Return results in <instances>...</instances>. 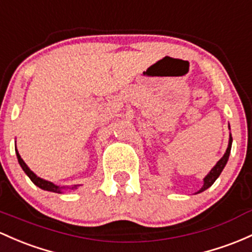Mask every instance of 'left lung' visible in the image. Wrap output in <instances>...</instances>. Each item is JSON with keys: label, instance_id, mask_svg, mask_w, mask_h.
Listing matches in <instances>:
<instances>
[{"label": "left lung", "instance_id": "left-lung-1", "mask_svg": "<svg viewBox=\"0 0 252 252\" xmlns=\"http://www.w3.org/2000/svg\"><path fill=\"white\" fill-rule=\"evenodd\" d=\"M228 129L231 130V128H229V124H228ZM231 147H232V135L231 132H229V139H228V146H227V149H226L225 154H223L222 158L219 160V161L215 164V166L212 168L211 171L208 172V175H207L206 177L203 178V185L202 188H201L198 191H196L195 193H200L204 191V190H207L208 188H211L213 183H214L215 181L218 179V177L220 176V173L222 172V170L225 168L226 164H227L228 161V158H229V153H231Z\"/></svg>", "mask_w": 252, "mask_h": 252}]
</instances>
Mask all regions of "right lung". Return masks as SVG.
I'll return each instance as SVG.
<instances>
[{
	"label": "right lung",
	"mask_w": 252,
	"mask_h": 252,
	"mask_svg": "<svg viewBox=\"0 0 252 252\" xmlns=\"http://www.w3.org/2000/svg\"><path fill=\"white\" fill-rule=\"evenodd\" d=\"M15 153H16V158H18L19 164H20V166L24 170V172L26 173V175L30 177V179H31L33 183L37 185L38 188H40V189L46 190V191L62 193L63 191H64V190H75L80 187V185H73V187H60V185L54 184L52 182H49V181H46V179L40 178V177H38L34 172H33V171H31V168L27 166L26 162H25L23 160V158L20 157V154H19L18 149H16V148H15Z\"/></svg>",
	"instance_id": "obj_1"
}]
</instances>
